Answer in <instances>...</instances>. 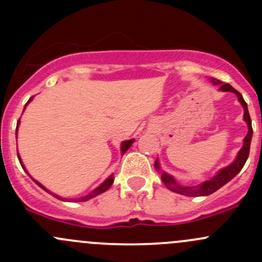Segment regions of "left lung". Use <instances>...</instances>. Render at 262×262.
Segmentation results:
<instances>
[{
	"mask_svg": "<svg viewBox=\"0 0 262 262\" xmlns=\"http://www.w3.org/2000/svg\"><path fill=\"white\" fill-rule=\"evenodd\" d=\"M212 83L216 84V86L219 87V90H222V91L234 92V94L238 96L239 102H241L242 106H244V109H245L244 118H245L246 123H247V125H248V133H247V136L245 137L244 147H242L241 150L238 152V156H237L236 161H234V162L232 163L231 166H228V167H226V168H223L222 171H219L218 175L214 176L213 179H210V180L203 182V184L200 185L199 187H196V189H194V187L179 186V185L176 184V181L173 180V179L171 178L170 175H167V173L163 172L162 173V181L165 182L166 185H167L168 189H171L172 191L178 192V194L185 195V196H204V195L213 194L214 191H216L218 189H221L223 185H226L227 182L231 181L232 179H233L234 176H236L237 173H238L239 171L242 170V167L245 166L246 161H247L248 155H250L251 139H252V124H251V118H250V114H248L247 104H246V101L244 100V97H242V95L239 94V92L237 91L236 89H233L231 84L224 83L223 81H219V80H216V78H212ZM155 166H156V168H157V170L160 168V167H158L157 161H156Z\"/></svg>",
	"mask_w": 262,
	"mask_h": 262,
	"instance_id": "obj_1",
	"label": "left lung"
}]
</instances>
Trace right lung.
I'll return each mask as SVG.
<instances>
[{"instance_id": "add662e5", "label": "right lung", "mask_w": 262, "mask_h": 262, "mask_svg": "<svg viewBox=\"0 0 262 262\" xmlns=\"http://www.w3.org/2000/svg\"><path fill=\"white\" fill-rule=\"evenodd\" d=\"M30 100H31V99H30ZM30 100H29V101H30ZM29 101H28V102H29ZM17 126H18V121H17ZM133 142H134V139H130V141H125V142H123V143H121V153H125L126 150L129 149V147L132 146V143H133ZM17 157H18V155H17ZM18 161H20V163H21V160H20V157H18ZM21 166H23V165H21ZM23 168H24V170H25V167H24V166H23ZM25 171H26V170H25ZM34 181H35V180H34ZM113 181H114V176L112 175V176H110L109 179H107L106 181L104 182V184H102V185H100V186L97 187L96 190H94V191H92L91 194L86 195V196H84V198H82V199L78 200V202H86V200L91 199V198H94V196H96V195L101 194V192L106 191V190L109 189V187L112 186V185H113ZM35 182H36V184L39 185V186L41 187V189H43V190H46V191H48V190H47L46 187L43 186V185H41V184H39L38 181H35ZM48 192H49V191H48ZM50 194H52L53 196H54V198H57V199H62V198H60V196H58V195H55V194H53V192H50ZM62 200H63V199H62ZM64 200H66V202H70V200H68V199H64Z\"/></svg>"}]
</instances>
